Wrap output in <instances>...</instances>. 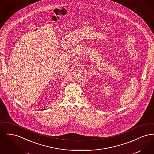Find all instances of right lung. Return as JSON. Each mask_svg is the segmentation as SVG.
<instances>
[{
  "label": "right lung",
  "instance_id": "add662e5",
  "mask_svg": "<svg viewBox=\"0 0 154 154\" xmlns=\"http://www.w3.org/2000/svg\"><path fill=\"white\" fill-rule=\"evenodd\" d=\"M44 110H45V109H44Z\"/></svg>",
  "mask_w": 154,
  "mask_h": 154
}]
</instances>
